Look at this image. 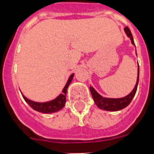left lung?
<instances>
[{
  "label": "left lung",
  "instance_id": "1",
  "mask_svg": "<svg viewBox=\"0 0 154 154\" xmlns=\"http://www.w3.org/2000/svg\"><path fill=\"white\" fill-rule=\"evenodd\" d=\"M124 32L127 34V37H129L130 39H131V43L135 47L133 36H132V34H131L129 28L127 27H125ZM138 81H139V66H138V77H137V82H136L135 86H134V89L131 91V93H129L126 97H122V98H107V97H103L101 95L99 94L92 86H90L89 89L96 105L100 109L109 111V112H116V111L123 109L129 105L131 100H133L134 97L135 96L137 88H138Z\"/></svg>",
  "mask_w": 154,
  "mask_h": 154
}]
</instances>
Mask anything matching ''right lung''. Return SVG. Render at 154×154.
I'll return each mask as SVG.
<instances>
[{"instance_id":"right-lung-1","label":"right lung","mask_w":154,"mask_h":154,"mask_svg":"<svg viewBox=\"0 0 154 154\" xmlns=\"http://www.w3.org/2000/svg\"><path fill=\"white\" fill-rule=\"evenodd\" d=\"M73 76H74V73H72L69 76L64 88L62 89V93H61L58 97H57L52 100L47 101V102H35V101L31 100L28 98H27L24 95H23V93H21V94L23 96L24 100L29 104L30 107L33 108L36 112H42V113L44 114L54 113V112H57L60 110H62L64 107L66 102V92H67L69 85L72 82Z\"/></svg>"}]
</instances>
